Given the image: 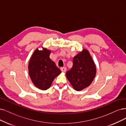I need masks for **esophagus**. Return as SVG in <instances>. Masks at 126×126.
<instances>
[{
	"label": "esophagus",
	"instance_id": "34e87169",
	"mask_svg": "<svg viewBox=\"0 0 126 126\" xmlns=\"http://www.w3.org/2000/svg\"><path fill=\"white\" fill-rule=\"evenodd\" d=\"M60 70H61V71L63 72H65L67 70V68L66 67H62L60 68Z\"/></svg>",
	"mask_w": 126,
	"mask_h": 126
}]
</instances>
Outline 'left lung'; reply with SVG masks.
Listing matches in <instances>:
<instances>
[{
  "label": "left lung",
  "instance_id": "8db88e82",
  "mask_svg": "<svg viewBox=\"0 0 126 126\" xmlns=\"http://www.w3.org/2000/svg\"><path fill=\"white\" fill-rule=\"evenodd\" d=\"M96 74L95 64L87 49L74 56L71 70L66 72V77L73 88L80 91L89 86Z\"/></svg>",
  "mask_w": 126,
  "mask_h": 126
}]
</instances>
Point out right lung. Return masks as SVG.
I'll use <instances>...</instances> for the list:
<instances>
[{"label": "right lung", "instance_id": "add662e5", "mask_svg": "<svg viewBox=\"0 0 126 126\" xmlns=\"http://www.w3.org/2000/svg\"><path fill=\"white\" fill-rule=\"evenodd\" d=\"M51 51L43 48L35 50L30 59L28 71L32 83L40 89L49 88L54 79L62 72L55 63L49 58Z\"/></svg>", "mask_w": 126, "mask_h": 126}]
</instances>
